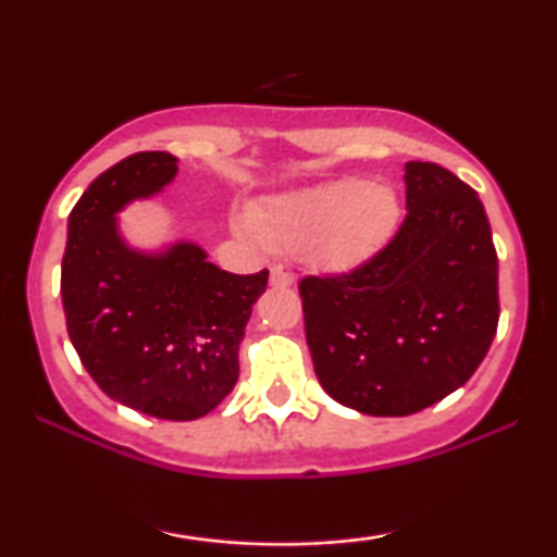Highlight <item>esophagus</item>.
<instances>
[{
  "mask_svg": "<svg viewBox=\"0 0 557 557\" xmlns=\"http://www.w3.org/2000/svg\"><path fill=\"white\" fill-rule=\"evenodd\" d=\"M293 283H296L293 272H287L283 264L272 267V270H270V285H274V287H290Z\"/></svg>",
  "mask_w": 557,
  "mask_h": 557,
  "instance_id": "esophagus-1",
  "label": "esophagus"
}]
</instances>
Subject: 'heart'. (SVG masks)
<instances>
[{
	"instance_id": "b5f03b06",
	"label": "heart",
	"mask_w": 557,
	"mask_h": 557,
	"mask_svg": "<svg viewBox=\"0 0 557 557\" xmlns=\"http://www.w3.org/2000/svg\"><path fill=\"white\" fill-rule=\"evenodd\" d=\"M398 222L400 201L389 185L343 177L264 198L235 227L257 248H285L314 270L350 272L387 246Z\"/></svg>"
}]
</instances>
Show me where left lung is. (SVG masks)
Wrapping results in <instances>:
<instances>
[{"mask_svg": "<svg viewBox=\"0 0 557 557\" xmlns=\"http://www.w3.org/2000/svg\"><path fill=\"white\" fill-rule=\"evenodd\" d=\"M406 222L361 270L300 280L319 385L369 417H408L469 382L497 330L487 212L453 172L406 162Z\"/></svg>", "mask_w": 557, "mask_h": 557, "instance_id": "left-lung-1", "label": "left lung"}]
</instances>
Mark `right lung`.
Here are the masks:
<instances>
[{"instance_id":"right-lung-1","label":"right lung","mask_w":557,"mask_h":557,"mask_svg":"<svg viewBox=\"0 0 557 557\" xmlns=\"http://www.w3.org/2000/svg\"><path fill=\"white\" fill-rule=\"evenodd\" d=\"M177 157L138 151L101 172L67 216L62 306L94 382L133 411L194 421L238 382V348L270 272L230 274L194 240L138 248L120 212L162 194Z\"/></svg>"}]
</instances>
